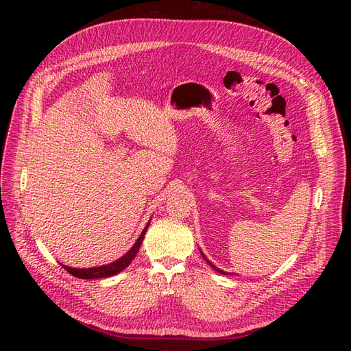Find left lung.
<instances>
[{"label":"left lung","instance_id":"8db88e82","mask_svg":"<svg viewBox=\"0 0 351 351\" xmlns=\"http://www.w3.org/2000/svg\"><path fill=\"white\" fill-rule=\"evenodd\" d=\"M200 253H202V252H200ZM202 256H204V259H205V261H206V262H208V263H209V267H210V268H214V269H215V271H217V272H219V274H222V275H227V274H228V272H226V271H222V269H219V268H217V267H215V265H214V263H212V262H210V261H209V259H206V256H205V254H204V253H202Z\"/></svg>","mask_w":351,"mask_h":351}]
</instances>
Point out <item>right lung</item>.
Listing matches in <instances>:
<instances>
[{
  "instance_id": "obj_1",
  "label": "right lung",
  "mask_w": 351,
  "mask_h": 351,
  "mask_svg": "<svg viewBox=\"0 0 351 351\" xmlns=\"http://www.w3.org/2000/svg\"><path fill=\"white\" fill-rule=\"evenodd\" d=\"M149 224H151V221L145 226L143 231L141 232L139 239L136 240V243L133 244L132 249L127 252L125 254H123V256L119 258L117 261H114L111 263H107V265H101V267H92V268H71V267H67V265H62L61 263L62 268H64L69 274H71L73 277L82 278V280H98V278L112 277V275L121 272L123 269H125L132 263V261L134 259L137 252H139V249H141V244H142V241L145 239V234H146V231H147V227H149Z\"/></svg>"
}]
</instances>
